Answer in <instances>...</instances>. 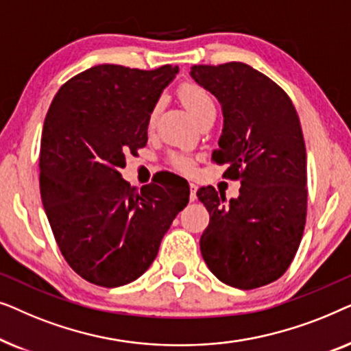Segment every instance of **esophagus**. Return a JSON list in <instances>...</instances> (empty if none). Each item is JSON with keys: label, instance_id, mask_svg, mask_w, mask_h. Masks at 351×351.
Instances as JSON below:
<instances>
[{"label": "esophagus", "instance_id": "34e87169", "mask_svg": "<svg viewBox=\"0 0 351 351\" xmlns=\"http://www.w3.org/2000/svg\"><path fill=\"white\" fill-rule=\"evenodd\" d=\"M190 201H196V185L190 184Z\"/></svg>", "mask_w": 351, "mask_h": 351}]
</instances>
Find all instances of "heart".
Masks as SVG:
<instances>
[{"mask_svg":"<svg viewBox=\"0 0 351 351\" xmlns=\"http://www.w3.org/2000/svg\"><path fill=\"white\" fill-rule=\"evenodd\" d=\"M179 95L182 102L185 104V107L190 110L191 114H193L198 121L201 118H204L206 114L215 113L214 97L210 95L208 89L203 88V86L191 83V81H186V83L180 84ZM155 118H156V108L152 110L150 118H148V124H150V126L155 124ZM169 162L172 167H176L177 171H182V172H189L191 171V167H193V161H191V158L184 155V153H172V155H169Z\"/></svg>","mask_w":351,"mask_h":351,"instance_id":"b5f03b06","label":"heart"}]
</instances>
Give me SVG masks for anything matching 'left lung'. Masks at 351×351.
<instances>
[{
    "label": "left lung",
    "instance_id": "8db88e82",
    "mask_svg": "<svg viewBox=\"0 0 351 351\" xmlns=\"http://www.w3.org/2000/svg\"><path fill=\"white\" fill-rule=\"evenodd\" d=\"M190 75L219 99L223 129L213 161L239 180V196L203 186L210 215L199 247L225 285L256 289L285 275L299 249L306 219V152L289 95L243 62L193 65Z\"/></svg>",
    "mask_w": 351,
    "mask_h": 351
}]
</instances>
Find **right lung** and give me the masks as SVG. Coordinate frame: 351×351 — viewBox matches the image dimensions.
I'll return each instance as SVG.
<instances>
[{
	"label": "right lung",
	"mask_w": 351,
	"mask_h": 351,
	"mask_svg": "<svg viewBox=\"0 0 351 351\" xmlns=\"http://www.w3.org/2000/svg\"><path fill=\"white\" fill-rule=\"evenodd\" d=\"M177 66L95 65L59 89L45 118L40 191L66 263L102 287L128 285L155 261L190 189H132L119 169L147 145L148 118ZM177 179V177H176Z\"/></svg>",
	"instance_id": "right-lung-1"
}]
</instances>
